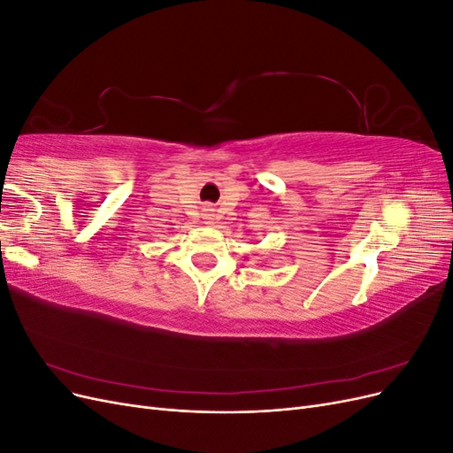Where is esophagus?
Masks as SVG:
<instances>
[{"label":"esophagus","instance_id":"obj_1","mask_svg":"<svg viewBox=\"0 0 453 453\" xmlns=\"http://www.w3.org/2000/svg\"><path fill=\"white\" fill-rule=\"evenodd\" d=\"M203 219H205V221H211V219H213V213H211L210 210H205V213H203Z\"/></svg>","mask_w":453,"mask_h":453}]
</instances>
